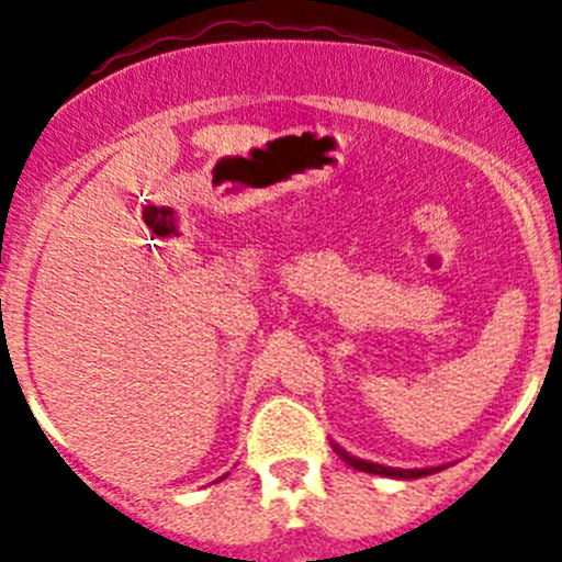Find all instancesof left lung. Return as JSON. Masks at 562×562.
<instances>
[{
	"label": "left lung",
	"instance_id": "1",
	"mask_svg": "<svg viewBox=\"0 0 562 562\" xmlns=\"http://www.w3.org/2000/svg\"><path fill=\"white\" fill-rule=\"evenodd\" d=\"M335 452H338V457H344V462H349L351 468H357V471H366V473H381V476L416 479V476H427V473H432V468H425V471H397V468H384V465H375V462H368V460H357V457L346 454L344 449H340V447H335Z\"/></svg>",
	"mask_w": 562,
	"mask_h": 562
}]
</instances>
